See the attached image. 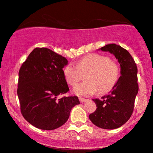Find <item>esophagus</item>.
<instances>
[{"label":"esophagus","mask_w":153,"mask_h":153,"mask_svg":"<svg viewBox=\"0 0 153 153\" xmlns=\"http://www.w3.org/2000/svg\"><path fill=\"white\" fill-rule=\"evenodd\" d=\"M79 100L80 102H86L88 100H87V99L83 98V97H79Z\"/></svg>","instance_id":"obj_1"}]
</instances>
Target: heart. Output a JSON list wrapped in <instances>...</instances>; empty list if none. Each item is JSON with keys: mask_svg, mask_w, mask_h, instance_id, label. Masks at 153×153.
Returning <instances> with one entry per match:
<instances>
[{"mask_svg": "<svg viewBox=\"0 0 153 153\" xmlns=\"http://www.w3.org/2000/svg\"><path fill=\"white\" fill-rule=\"evenodd\" d=\"M85 75V82L74 88V93L78 95L89 96L98 91L100 94L110 91L119 78L120 70L117 64L105 55L89 53L80 58L76 65L68 64L64 68L63 74L67 83L75 86Z\"/></svg>", "mask_w": 153, "mask_h": 153, "instance_id": "heart-1", "label": "heart"}]
</instances>
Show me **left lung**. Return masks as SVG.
Wrapping results in <instances>:
<instances>
[{
    "instance_id": "8db88e82",
    "label": "left lung",
    "mask_w": 153,
    "mask_h": 153,
    "mask_svg": "<svg viewBox=\"0 0 153 153\" xmlns=\"http://www.w3.org/2000/svg\"><path fill=\"white\" fill-rule=\"evenodd\" d=\"M101 50L113 53L120 65L121 75L108 95L93 99L97 110L90 114L89 119L100 128L115 129L126 123L134 111L139 91L137 67L131 55L120 46L107 44Z\"/></svg>"
}]
</instances>
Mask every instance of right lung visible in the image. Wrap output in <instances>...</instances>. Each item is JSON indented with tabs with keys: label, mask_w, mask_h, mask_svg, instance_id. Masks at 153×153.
Wrapping results in <instances>:
<instances>
[{
	"label": "right lung",
	"mask_w": 153,
	"mask_h": 153,
	"mask_svg": "<svg viewBox=\"0 0 153 153\" xmlns=\"http://www.w3.org/2000/svg\"><path fill=\"white\" fill-rule=\"evenodd\" d=\"M68 60L47 48H36L19 71L17 95L25 120L36 128L53 130L68 120L78 97H63L69 87L63 74Z\"/></svg>",
	"instance_id": "right-lung-1"
}]
</instances>
